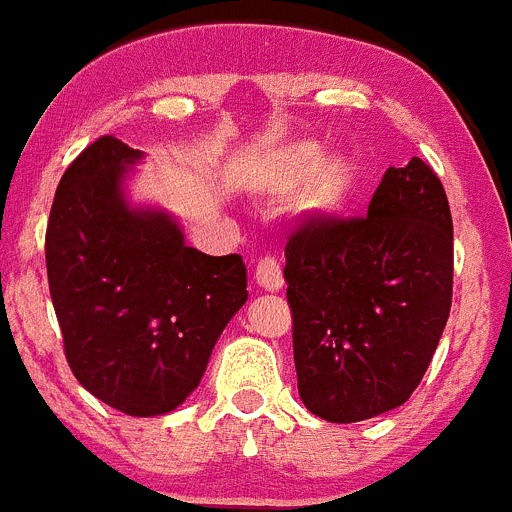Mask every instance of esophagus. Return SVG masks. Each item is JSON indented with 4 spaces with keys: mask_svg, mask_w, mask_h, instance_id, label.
<instances>
[{
    "mask_svg": "<svg viewBox=\"0 0 512 512\" xmlns=\"http://www.w3.org/2000/svg\"><path fill=\"white\" fill-rule=\"evenodd\" d=\"M255 283L267 293H278L283 288V267L275 257H262L255 267Z\"/></svg>",
    "mask_w": 512,
    "mask_h": 512,
    "instance_id": "1",
    "label": "esophagus"
}]
</instances>
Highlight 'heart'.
<instances>
[{
  "instance_id": "1",
  "label": "heart",
  "mask_w": 512,
  "mask_h": 512,
  "mask_svg": "<svg viewBox=\"0 0 512 512\" xmlns=\"http://www.w3.org/2000/svg\"><path fill=\"white\" fill-rule=\"evenodd\" d=\"M257 184L267 194L300 189V212L310 219H333L346 212L356 189V169L346 156H328L315 138L283 143L262 156Z\"/></svg>"
}]
</instances>
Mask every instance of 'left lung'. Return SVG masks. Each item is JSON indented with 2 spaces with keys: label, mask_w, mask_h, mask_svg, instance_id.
<instances>
[{
  "label": "left lung",
  "mask_w": 512,
  "mask_h": 512,
  "mask_svg": "<svg viewBox=\"0 0 512 512\" xmlns=\"http://www.w3.org/2000/svg\"><path fill=\"white\" fill-rule=\"evenodd\" d=\"M298 391L336 424L401 407L452 305V214L414 156L386 169L364 219H305L285 245Z\"/></svg>",
  "instance_id": "left-lung-1"
}]
</instances>
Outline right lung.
<instances>
[{"mask_svg": "<svg viewBox=\"0 0 512 512\" xmlns=\"http://www.w3.org/2000/svg\"><path fill=\"white\" fill-rule=\"evenodd\" d=\"M141 161L116 136L85 148L57 184L45 260L75 379L118 412L161 417L202 381L245 305L247 270L240 255L186 245L166 209L128 199Z\"/></svg>", "mask_w": 512, "mask_h": 512, "instance_id": "obj_1", "label": "right lung"}]
</instances>
